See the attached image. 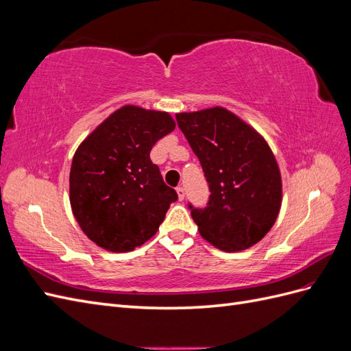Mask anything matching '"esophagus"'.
<instances>
[{
    "label": "esophagus",
    "mask_w": 351,
    "mask_h": 351,
    "mask_svg": "<svg viewBox=\"0 0 351 351\" xmlns=\"http://www.w3.org/2000/svg\"><path fill=\"white\" fill-rule=\"evenodd\" d=\"M177 195H178V200H183L184 199L186 193H184V189L182 186L177 187Z\"/></svg>",
    "instance_id": "esophagus-1"
}]
</instances>
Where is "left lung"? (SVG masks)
I'll return each instance as SVG.
<instances>
[{
    "instance_id": "left-lung-1",
    "label": "left lung",
    "mask_w": 351,
    "mask_h": 351,
    "mask_svg": "<svg viewBox=\"0 0 351 351\" xmlns=\"http://www.w3.org/2000/svg\"><path fill=\"white\" fill-rule=\"evenodd\" d=\"M209 186L205 208L189 204L202 237L224 252L244 250L271 230L281 206V174L263 137L215 107L176 114Z\"/></svg>"
}]
</instances>
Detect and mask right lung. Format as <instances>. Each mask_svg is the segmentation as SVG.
<instances>
[{
	"label": "right lung",
	"instance_id": "1",
	"mask_svg": "<svg viewBox=\"0 0 351 351\" xmlns=\"http://www.w3.org/2000/svg\"><path fill=\"white\" fill-rule=\"evenodd\" d=\"M174 127L168 112L125 105L77 147L70 204L80 228L98 246L111 252L141 246L178 199L149 156L154 145Z\"/></svg>",
	"mask_w": 351,
	"mask_h": 351
}]
</instances>
